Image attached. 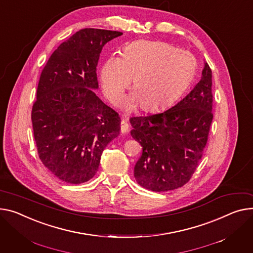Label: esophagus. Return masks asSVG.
I'll list each match as a JSON object with an SVG mask.
<instances>
[{
  "instance_id": "1",
  "label": "esophagus",
  "mask_w": 253,
  "mask_h": 253,
  "mask_svg": "<svg viewBox=\"0 0 253 253\" xmlns=\"http://www.w3.org/2000/svg\"><path fill=\"white\" fill-rule=\"evenodd\" d=\"M129 124L124 120L122 119L121 120V124H120V130H121V133H127L129 131Z\"/></svg>"
}]
</instances>
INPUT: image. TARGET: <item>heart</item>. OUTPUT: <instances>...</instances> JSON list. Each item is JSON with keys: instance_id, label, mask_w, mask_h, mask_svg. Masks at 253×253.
I'll list each match as a JSON object with an SVG mask.
<instances>
[{"instance_id": "obj_1", "label": "heart", "mask_w": 253, "mask_h": 253, "mask_svg": "<svg viewBox=\"0 0 253 253\" xmlns=\"http://www.w3.org/2000/svg\"><path fill=\"white\" fill-rule=\"evenodd\" d=\"M196 60L186 50L163 42L137 41L128 44L122 57H109L100 68V82L105 95L117 104L132 78L133 91L124 107L145 112L160 111L169 106L192 81Z\"/></svg>"}]
</instances>
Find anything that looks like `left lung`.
<instances>
[{"label":"left lung","instance_id":"8db88e82","mask_svg":"<svg viewBox=\"0 0 253 253\" xmlns=\"http://www.w3.org/2000/svg\"><path fill=\"white\" fill-rule=\"evenodd\" d=\"M211 70L205 63L193 89L163 113L132 117L131 135L142 146L134 167L140 186L156 192L186 184L203 157L212 121Z\"/></svg>","mask_w":253,"mask_h":253}]
</instances>
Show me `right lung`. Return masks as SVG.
I'll list each match as a JSON object with an SVG mask.
<instances>
[{"mask_svg":"<svg viewBox=\"0 0 253 253\" xmlns=\"http://www.w3.org/2000/svg\"><path fill=\"white\" fill-rule=\"evenodd\" d=\"M120 31L84 28L62 42L42 71L32 107L41 161L58 179L80 184L97 172L106 146L120 134V117L94 93L103 46Z\"/></svg>","mask_w":253,"mask_h":253,"instance_id":"right-lung-1","label":"right lung"}]
</instances>
